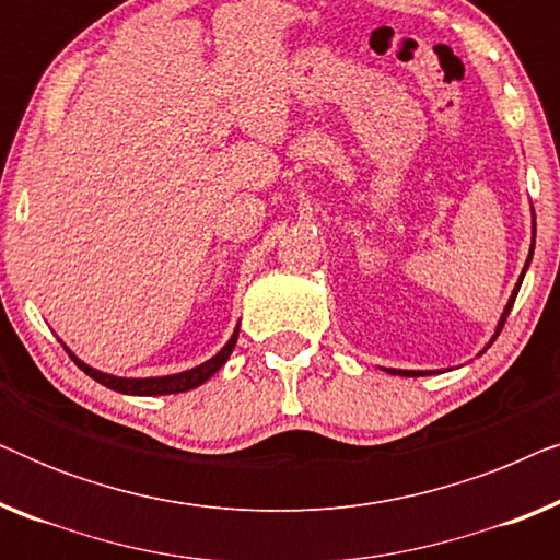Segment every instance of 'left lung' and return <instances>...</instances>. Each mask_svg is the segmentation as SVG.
Wrapping results in <instances>:
<instances>
[{
  "label": "left lung",
  "mask_w": 560,
  "mask_h": 560,
  "mask_svg": "<svg viewBox=\"0 0 560 560\" xmlns=\"http://www.w3.org/2000/svg\"><path fill=\"white\" fill-rule=\"evenodd\" d=\"M535 217V213H533ZM533 247H535V219H533V244H530V257H527V262H525V270H527V265H530V259H533ZM525 270H523V275H520V280H517V285H515V290H512V295H510V301H508V305H504V313H502V318H500V324H497V334L492 336V341L497 339V336H500V331H502V326H504V320H508V316H510V311H512V303H515V298H517V290H520V285H523V278H525ZM489 341V343H492ZM389 374H412V377H416V374H425V372H397V370H387Z\"/></svg>",
  "instance_id": "obj_1"
}]
</instances>
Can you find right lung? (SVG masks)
<instances>
[{
    "mask_svg": "<svg viewBox=\"0 0 560 560\" xmlns=\"http://www.w3.org/2000/svg\"><path fill=\"white\" fill-rule=\"evenodd\" d=\"M236 336H240V328L232 334V339L226 341V347L219 351L217 357H211L209 362L194 366V370L188 372H178V374H167V377H144V380H132V377H114V374H106V372H98L94 366L83 364L81 359H75V354L71 349L68 351V357L73 359L75 364L81 366L83 372L89 374L91 380H96L98 385L114 389V393H121V395H175V393H188V389H194L198 385H203L206 380L211 377V374H217L224 362L232 354L234 343H236Z\"/></svg>",
    "mask_w": 560,
    "mask_h": 560,
    "instance_id": "1",
    "label": "right lung"
}]
</instances>
